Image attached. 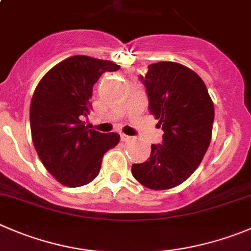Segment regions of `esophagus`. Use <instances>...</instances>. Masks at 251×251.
I'll return each mask as SVG.
<instances>
[{
	"mask_svg": "<svg viewBox=\"0 0 251 251\" xmlns=\"http://www.w3.org/2000/svg\"><path fill=\"white\" fill-rule=\"evenodd\" d=\"M129 135H126V134H123V133H121V140L122 142H126V140H128L129 139Z\"/></svg>",
	"mask_w": 251,
	"mask_h": 251,
	"instance_id": "esophagus-1",
	"label": "esophagus"
}]
</instances>
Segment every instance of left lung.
Returning <instances> with one entry per match:
<instances>
[{
  "instance_id": "obj_1",
  "label": "left lung",
  "mask_w": 251,
  "mask_h": 251,
  "mask_svg": "<svg viewBox=\"0 0 251 251\" xmlns=\"http://www.w3.org/2000/svg\"><path fill=\"white\" fill-rule=\"evenodd\" d=\"M149 111L164 130L147 161L133 164L132 175L151 190H169L187 180L209 147L214 107L207 87L195 71L173 61L148 66L139 76Z\"/></svg>"
}]
</instances>
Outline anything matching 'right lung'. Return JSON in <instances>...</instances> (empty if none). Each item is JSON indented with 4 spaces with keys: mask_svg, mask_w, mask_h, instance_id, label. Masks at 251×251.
<instances>
[{
    "mask_svg": "<svg viewBox=\"0 0 251 251\" xmlns=\"http://www.w3.org/2000/svg\"><path fill=\"white\" fill-rule=\"evenodd\" d=\"M119 65L86 55L65 59L45 74L30 102V130L38 156L56 180L80 187L96 178L102 157L119 142L117 133L90 129L81 119L90 114L94 85Z\"/></svg>",
    "mask_w": 251,
    "mask_h": 251,
    "instance_id": "obj_1",
    "label": "right lung"
}]
</instances>
